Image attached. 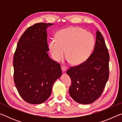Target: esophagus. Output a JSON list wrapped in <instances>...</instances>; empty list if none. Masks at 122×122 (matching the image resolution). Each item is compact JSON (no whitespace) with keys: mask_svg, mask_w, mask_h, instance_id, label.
I'll return each mask as SVG.
<instances>
[{"mask_svg":"<svg viewBox=\"0 0 122 122\" xmlns=\"http://www.w3.org/2000/svg\"><path fill=\"white\" fill-rule=\"evenodd\" d=\"M61 69L63 73H66V71H67V67H66V66H62Z\"/></svg>","mask_w":122,"mask_h":122,"instance_id":"34e87169","label":"esophagus"}]
</instances>
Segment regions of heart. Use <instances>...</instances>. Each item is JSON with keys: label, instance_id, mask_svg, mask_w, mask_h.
<instances>
[{"label": "heart", "instance_id": "1", "mask_svg": "<svg viewBox=\"0 0 122 122\" xmlns=\"http://www.w3.org/2000/svg\"><path fill=\"white\" fill-rule=\"evenodd\" d=\"M56 38L51 40L48 45L53 58L60 61L66 53L67 60L74 66L84 62L90 56L95 45L93 35L78 27L59 30Z\"/></svg>", "mask_w": 122, "mask_h": 122}]
</instances>
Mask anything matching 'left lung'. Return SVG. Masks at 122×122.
I'll return each mask as SVG.
<instances>
[{"label": "left lung", "instance_id": "1", "mask_svg": "<svg viewBox=\"0 0 122 122\" xmlns=\"http://www.w3.org/2000/svg\"><path fill=\"white\" fill-rule=\"evenodd\" d=\"M96 36L94 51L89 58L67 71L71 80L70 95L80 104H90L100 97L109 78L108 50L98 30Z\"/></svg>", "mask_w": 122, "mask_h": 122}]
</instances>
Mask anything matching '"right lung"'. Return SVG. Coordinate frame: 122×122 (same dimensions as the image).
I'll use <instances>...</instances> for the list:
<instances>
[{
    "mask_svg": "<svg viewBox=\"0 0 122 122\" xmlns=\"http://www.w3.org/2000/svg\"><path fill=\"white\" fill-rule=\"evenodd\" d=\"M53 24L28 27L18 41L14 55V81L20 95L30 104L45 102L62 75L61 66L49 56L47 28Z\"/></svg>",
    "mask_w": 122,
    "mask_h": 122,
    "instance_id": "right-lung-1",
    "label": "right lung"
}]
</instances>
